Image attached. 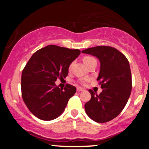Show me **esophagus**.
Returning <instances> with one entry per match:
<instances>
[{
	"instance_id": "1",
	"label": "esophagus",
	"mask_w": 149,
	"mask_h": 149,
	"mask_svg": "<svg viewBox=\"0 0 149 149\" xmlns=\"http://www.w3.org/2000/svg\"><path fill=\"white\" fill-rule=\"evenodd\" d=\"M84 88H80V87H78V88H77V91H78V92H81V91H84Z\"/></svg>"
}]
</instances>
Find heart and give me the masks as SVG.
Returning a JSON list of instances; mask_svg holds the SVG:
<instances>
[{
	"instance_id": "obj_1",
	"label": "heart",
	"mask_w": 149,
	"mask_h": 149,
	"mask_svg": "<svg viewBox=\"0 0 149 149\" xmlns=\"http://www.w3.org/2000/svg\"><path fill=\"white\" fill-rule=\"evenodd\" d=\"M92 59H94L93 57H90V56H87V57H85L84 58H83V61H84L85 64L86 65L88 62H90V61L92 60ZM87 81H88V79H87V78H84V79L80 80V83H81V84L84 85V84H85V83H86Z\"/></svg>"
}]
</instances>
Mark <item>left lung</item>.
Instances as JSON below:
<instances>
[{
	"label": "left lung",
	"instance_id": "obj_1",
	"mask_svg": "<svg viewBox=\"0 0 149 149\" xmlns=\"http://www.w3.org/2000/svg\"><path fill=\"white\" fill-rule=\"evenodd\" d=\"M100 60L97 80L102 92L97 95L89 90L91 99L85 104L87 115L97 123L111 120L125 107L132 90V74L129 61L117 49L109 46H97L82 51Z\"/></svg>",
	"mask_w": 149,
	"mask_h": 149
}]
</instances>
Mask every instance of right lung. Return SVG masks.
I'll return each mask as SVG.
<instances>
[{
	"instance_id": "right-lung-1",
	"label": "right lung",
	"mask_w": 149,
	"mask_h": 149,
	"mask_svg": "<svg viewBox=\"0 0 149 149\" xmlns=\"http://www.w3.org/2000/svg\"><path fill=\"white\" fill-rule=\"evenodd\" d=\"M80 54L78 49L50 45L33 53L26 64L21 79L22 98L38 118L52 120L64 112L76 88L67 84L63 90L55 81L67 76L70 64Z\"/></svg>"
}]
</instances>
